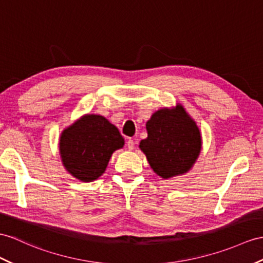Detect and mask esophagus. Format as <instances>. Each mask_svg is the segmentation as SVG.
Segmentation results:
<instances>
[{"label":"esophagus","mask_w":263,"mask_h":263,"mask_svg":"<svg viewBox=\"0 0 263 263\" xmlns=\"http://www.w3.org/2000/svg\"><path fill=\"white\" fill-rule=\"evenodd\" d=\"M127 147H128V149H129V151L134 149V147H135V142H134V139L129 138L127 140Z\"/></svg>","instance_id":"34e87169"}]
</instances>
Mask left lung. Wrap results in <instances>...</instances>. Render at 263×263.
Wrapping results in <instances>:
<instances>
[{
	"label": "left lung",
	"mask_w": 263,
	"mask_h": 263,
	"mask_svg": "<svg viewBox=\"0 0 263 263\" xmlns=\"http://www.w3.org/2000/svg\"><path fill=\"white\" fill-rule=\"evenodd\" d=\"M146 129L148 136L139 143V148L158 176L167 180L192 168L201 153L202 138L182 105L154 112Z\"/></svg>",
	"instance_id": "8db88e82"
}]
</instances>
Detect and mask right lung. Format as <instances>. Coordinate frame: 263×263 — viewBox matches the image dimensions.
<instances>
[{
    "mask_svg": "<svg viewBox=\"0 0 263 263\" xmlns=\"http://www.w3.org/2000/svg\"><path fill=\"white\" fill-rule=\"evenodd\" d=\"M125 140L118 128L100 115H85L61 133L59 151L66 170L82 182L104 174L115 151Z\"/></svg>",
    "mask_w": 263,
    "mask_h": 263,
    "instance_id": "right-lung-1",
    "label": "right lung"
}]
</instances>
